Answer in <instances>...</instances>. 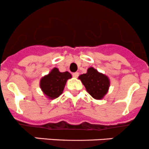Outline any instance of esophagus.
<instances>
[{
  "label": "esophagus",
  "instance_id": "obj_1",
  "mask_svg": "<svg viewBox=\"0 0 149 149\" xmlns=\"http://www.w3.org/2000/svg\"><path fill=\"white\" fill-rule=\"evenodd\" d=\"M72 76L74 77H75V78H77L78 77H79V73H78V72H74V73H73Z\"/></svg>",
  "mask_w": 149,
  "mask_h": 149
}]
</instances>
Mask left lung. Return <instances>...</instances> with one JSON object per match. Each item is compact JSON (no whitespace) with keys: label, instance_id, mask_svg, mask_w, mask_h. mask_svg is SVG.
Returning <instances> with one entry per match:
<instances>
[{"label":"left lung","instance_id":"left-lung-1","mask_svg":"<svg viewBox=\"0 0 149 149\" xmlns=\"http://www.w3.org/2000/svg\"><path fill=\"white\" fill-rule=\"evenodd\" d=\"M79 79L90 95L95 99H101L108 92L110 85L109 78L93 67L88 69L86 74L79 75Z\"/></svg>","mask_w":149,"mask_h":149}]
</instances>
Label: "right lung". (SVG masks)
<instances>
[{"label":"right lung","instance_id":"1","mask_svg":"<svg viewBox=\"0 0 149 149\" xmlns=\"http://www.w3.org/2000/svg\"><path fill=\"white\" fill-rule=\"evenodd\" d=\"M71 77L68 72H60L58 69L54 68L49 74L41 79L40 88L45 95L54 99L62 93L67 79Z\"/></svg>","mask_w":149,"mask_h":149}]
</instances>
